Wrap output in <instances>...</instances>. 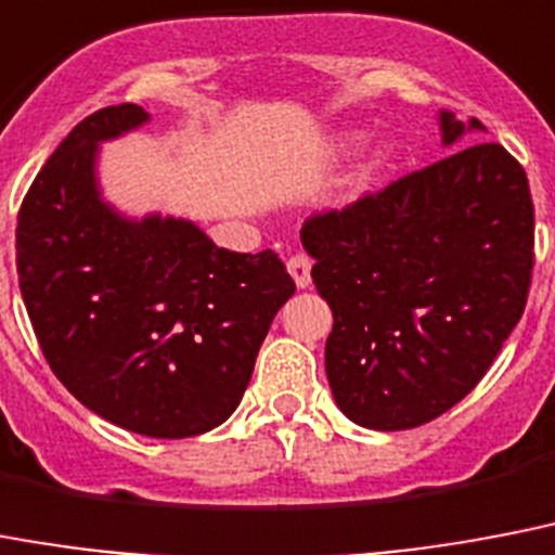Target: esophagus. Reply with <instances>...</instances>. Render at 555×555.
Here are the masks:
<instances>
[{
  "label": "esophagus",
  "instance_id": "obj_1",
  "mask_svg": "<svg viewBox=\"0 0 555 555\" xmlns=\"http://www.w3.org/2000/svg\"><path fill=\"white\" fill-rule=\"evenodd\" d=\"M286 266H289L292 281L298 283V289H306L312 283V260H309V255H292Z\"/></svg>",
  "mask_w": 555,
  "mask_h": 555
}]
</instances>
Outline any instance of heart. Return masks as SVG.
<instances>
[{"instance_id":"heart-1","label":"heart","mask_w":555,"mask_h":555,"mask_svg":"<svg viewBox=\"0 0 555 555\" xmlns=\"http://www.w3.org/2000/svg\"><path fill=\"white\" fill-rule=\"evenodd\" d=\"M358 140H361V137H349V143H358ZM384 159H387V152H378V154H375V159H372V163H370V168H366V171H363V180H366V177H370L372 168L380 166V163H384Z\"/></svg>"}]
</instances>
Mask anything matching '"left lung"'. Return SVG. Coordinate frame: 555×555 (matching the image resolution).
Returning <instances> with one entry per match:
<instances>
[{
    "label": "left lung",
    "instance_id": "left-lung-1",
    "mask_svg": "<svg viewBox=\"0 0 555 555\" xmlns=\"http://www.w3.org/2000/svg\"><path fill=\"white\" fill-rule=\"evenodd\" d=\"M485 131L441 111V137ZM330 304L326 378L340 412L370 429L438 418L485 378L525 312L533 274V197L499 143L363 194L300 229Z\"/></svg>",
    "mask_w": 555,
    "mask_h": 555
}]
</instances>
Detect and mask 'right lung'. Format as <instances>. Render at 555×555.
I'll list each match as a JSON object with an SVG mask.
<instances>
[{
  "label": "right lung",
  "instance_id": "obj_1",
  "mask_svg": "<svg viewBox=\"0 0 555 555\" xmlns=\"http://www.w3.org/2000/svg\"><path fill=\"white\" fill-rule=\"evenodd\" d=\"M145 119L108 105L62 140L22 201L16 272L70 396L140 436L192 438L237 410L295 281L272 249H217L189 220H128L102 201L100 143Z\"/></svg>",
  "mask_w": 555,
  "mask_h": 555
}]
</instances>
